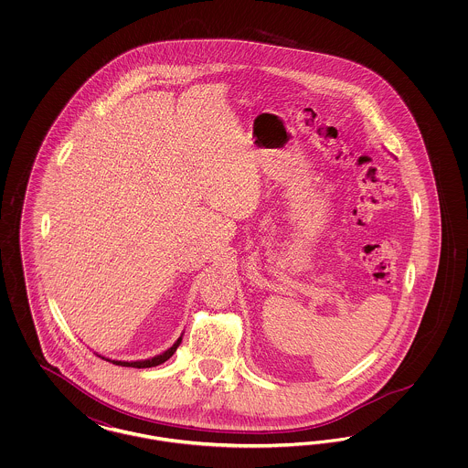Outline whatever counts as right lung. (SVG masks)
Returning <instances> with one entry per match:
<instances>
[{"label": "right lung", "instance_id": "add662e5", "mask_svg": "<svg viewBox=\"0 0 468 468\" xmlns=\"http://www.w3.org/2000/svg\"><path fill=\"white\" fill-rule=\"evenodd\" d=\"M180 342H182V336H178L177 342L170 347V349H166L165 353H161V355H157V356L151 357V359H142V361H115V359H107V361H111L113 365H121V367H133V368H151V367H157V365H161V363H165L166 359H170V357L174 356V353L177 351L178 346H180ZM105 359V357H103Z\"/></svg>", "mask_w": 468, "mask_h": 468}]
</instances>
